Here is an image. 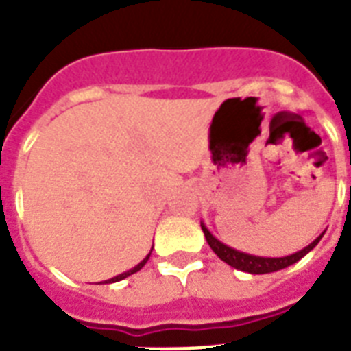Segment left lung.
<instances>
[{
  "label": "left lung",
  "instance_id": "obj_1",
  "mask_svg": "<svg viewBox=\"0 0 351 351\" xmlns=\"http://www.w3.org/2000/svg\"><path fill=\"white\" fill-rule=\"evenodd\" d=\"M202 226V231L206 234V240H208L209 247L217 253L220 261H224L226 264H230L231 267L234 269H240V271H245V273H251V275H264V273H273V271H278V269H284V267L291 266L295 262H299L300 258L304 255H308L317 244H319V240L322 239V231L319 237H317L311 244H308L306 247H302L300 251L297 253H291V255H286V256H261V255H251V253H245V251H239L231 247V245L224 244V242H220L217 237H215L211 231L206 228L204 222H200Z\"/></svg>",
  "mask_w": 351,
  "mask_h": 351
}]
</instances>
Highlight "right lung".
<instances>
[{
    "instance_id": "obj_1",
    "label": "right lung",
    "mask_w": 351,
    "mask_h": 351,
    "mask_svg": "<svg viewBox=\"0 0 351 351\" xmlns=\"http://www.w3.org/2000/svg\"><path fill=\"white\" fill-rule=\"evenodd\" d=\"M151 251H153V247H151ZM151 251H149L147 253V256H145V258H143L142 262H138L136 266L134 267H131V269H127V271H123V273H120V275H117V277H112V278H109V280H106V284H111V282H118V280H123V278H127L129 277V275H132V273H136V271H140V269H142L143 266H145V262L149 261V256H151Z\"/></svg>"
}]
</instances>
